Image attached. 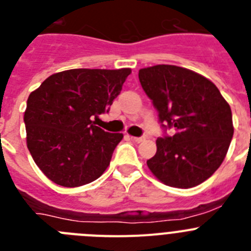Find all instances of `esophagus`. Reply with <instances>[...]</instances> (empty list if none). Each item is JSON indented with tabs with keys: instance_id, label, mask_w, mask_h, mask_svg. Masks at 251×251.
<instances>
[{
	"instance_id": "esophagus-1",
	"label": "esophagus",
	"mask_w": 251,
	"mask_h": 251,
	"mask_svg": "<svg viewBox=\"0 0 251 251\" xmlns=\"http://www.w3.org/2000/svg\"><path fill=\"white\" fill-rule=\"evenodd\" d=\"M130 138H132L134 142H137V143H141V142L146 141V137H130Z\"/></svg>"
}]
</instances>
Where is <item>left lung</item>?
<instances>
[{
	"mask_svg": "<svg viewBox=\"0 0 251 251\" xmlns=\"http://www.w3.org/2000/svg\"><path fill=\"white\" fill-rule=\"evenodd\" d=\"M139 81L174 136L157 138L147 161L154 176L171 187L190 188L211 177L225 158L234 134L230 105L212 81L175 65L141 69Z\"/></svg>",
	"mask_w": 251,
	"mask_h": 251,
	"instance_id": "left-lung-1",
	"label": "left lung"
}]
</instances>
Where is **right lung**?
<instances>
[{"label": "right lung", "instance_id": "right-lung-1", "mask_svg": "<svg viewBox=\"0 0 251 251\" xmlns=\"http://www.w3.org/2000/svg\"><path fill=\"white\" fill-rule=\"evenodd\" d=\"M130 69H72L52 74L28 95L24 122L31 156L56 185L90 183L109 166L122 133L97 127L109 112Z\"/></svg>", "mask_w": 251, "mask_h": 251}]
</instances>
